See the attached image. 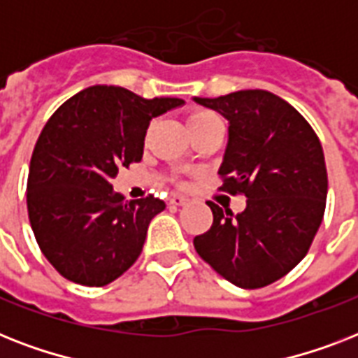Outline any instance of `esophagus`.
Returning <instances> with one entry per match:
<instances>
[{
  "label": "esophagus",
  "instance_id": "34e87169",
  "mask_svg": "<svg viewBox=\"0 0 358 358\" xmlns=\"http://www.w3.org/2000/svg\"><path fill=\"white\" fill-rule=\"evenodd\" d=\"M187 202H189V201H187L185 196L173 195V196H171V201H169V204H171V206H185Z\"/></svg>",
  "mask_w": 358,
  "mask_h": 358
}]
</instances>
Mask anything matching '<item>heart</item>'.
Masks as SVG:
<instances>
[{"label":"heart","mask_w":358,"mask_h":358,"mask_svg":"<svg viewBox=\"0 0 358 358\" xmlns=\"http://www.w3.org/2000/svg\"><path fill=\"white\" fill-rule=\"evenodd\" d=\"M212 119H219V117L215 113H212V111H206V109H195V111H191L187 115V124H189V128H193L196 124H202Z\"/></svg>","instance_id":"heart-1"}]
</instances>
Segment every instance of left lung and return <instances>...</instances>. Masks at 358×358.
<instances>
[{
  "label": "left lung",
  "instance_id": "obj_1",
  "mask_svg": "<svg viewBox=\"0 0 358 358\" xmlns=\"http://www.w3.org/2000/svg\"><path fill=\"white\" fill-rule=\"evenodd\" d=\"M229 120L219 169L221 191L247 208H212L213 223L193 245L202 260L239 288H264L288 275L310 249L325 213L327 169L322 143L303 115L260 89L195 98Z\"/></svg>",
  "mask_w": 358,
  "mask_h": 358
}]
</instances>
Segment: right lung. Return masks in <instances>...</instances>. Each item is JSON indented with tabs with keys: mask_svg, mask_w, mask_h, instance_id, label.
<instances>
[{
	"mask_svg": "<svg viewBox=\"0 0 358 358\" xmlns=\"http://www.w3.org/2000/svg\"><path fill=\"white\" fill-rule=\"evenodd\" d=\"M180 98H146L94 85L66 100L42 128L27 176V213L42 255L59 275L106 286L139 258L146 229L165 202L124 201L111 180L141 162L154 117Z\"/></svg>",
	"mask_w": 358,
	"mask_h": 358,
	"instance_id": "right-lung-1",
	"label": "right lung"
}]
</instances>
